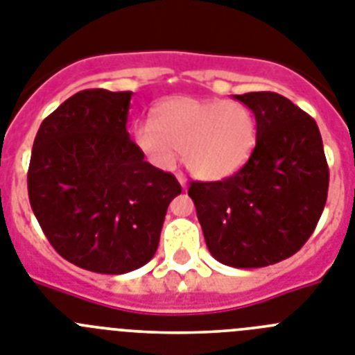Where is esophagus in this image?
Here are the masks:
<instances>
[{"label": "esophagus", "mask_w": 355, "mask_h": 355, "mask_svg": "<svg viewBox=\"0 0 355 355\" xmlns=\"http://www.w3.org/2000/svg\"><path fill=\"white\" fill-rule=\"evenodd\" d=\"M178 181H180V184H181V187H183V190H187L189 183H187V178H184L183 174H178Z\"/></svg>", "instance_id": "obj_1"}]
</instances>
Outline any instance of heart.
Segmentation results:
<instances>
[{"label": "heart", "mask_w": 355, "mask_h": 355, "mask_svg": "<svg viewBox=\"0 0 355 355\" xmlns=\"http://www.w3.org/2000/svg\"><path fill=\"white\" fill-rule=\"evenodd\" d=\"M255 114L226 98L172 96L153 109V122L135 127V144L159 171H172L183 153L193 175L220 181L237 174L257 147Z\"/></svg>", "instance_id": "b5f03b06"}]
</instances>
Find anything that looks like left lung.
<instances>
[{
	"label": "left lung",
	"instance_id": "obj_1",
	"mask_svg": "<svg viewBox=\"0 0 355 355\" xmlns=\"http://www.w3.org/2000/svg\"><path fill=\"white\" fill-rule=\"evenodd\" d=\"M259 129L250 162L224 181L189 189L208 251L220 264L266 268L293 257L327 202L329 166L316 122L271 91L233 95Z\"/></svg>",
	"mask_w": 355,
	"mask_h": 355
}]
</instances>
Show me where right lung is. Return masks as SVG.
<instances>
[{
	"label": "right lung",
	"mask_w": 355,
	"mask_h": 355,
	"mask_svg": "<svg viewBox=\"0 0 355 355\" xmlns=\"http://www.w3.org/2000/svg\"><path fill=\"white\" fill-rule=\"evenodd\" d=\"M131 91L84 89L39 127L28 198L62 259L102 275H123L153 259L174 175L144 159L127 132Z\"/></svg>",
	"instance_id": "add662e5"
}]
</instances>
